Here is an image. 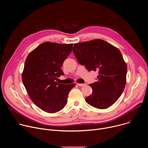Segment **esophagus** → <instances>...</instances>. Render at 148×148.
I'll return each mask as SVG.
<instances>
[{
	"mask_svg": "<svg viewBox=\"0 0 148 148\" xmlns=\"http://www.w3.org/2000/svg\"><path fill=\"white\" fill-rule=\"evenodd\" d=\"M78 86L79 87H83V86H85L86 84H80V83H78Z\"/></svg>",
	"mask_w": 148,
	"mask_h": 148,
	"instance_id": "obj_1",
	"label": "esophagus"
}]
</instances>
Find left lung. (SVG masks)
Returning <instances> with one entry per match:
<instances>
[{
    "label": "left lung",
    "mask_w": 148,
    "mask_h": 148,
    "mask_svg": "<svg viewBox=\"0 0 148 148\" xmlns=\"http://www.w3.org/2000/svg\"><path fill=\"white\" fill-rule=\"evenodd\" d=\"M73 51L79 64L89 71H98V81L86 102L98 109H106L120 97L125 88L127 66L119 50L100 39L75 43Z\"/></svg>",
    "instance_id": "left-lung-1"
}]
</instances>
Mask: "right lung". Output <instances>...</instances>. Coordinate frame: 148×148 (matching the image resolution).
Instances as JSON below:
<instances>
[{"instance_id":"1","label":"right lung","mask_w":148,"mask_h":148,"mask_svg":"<svg viewBox=\"0 0 148 148\" xmlns=\"http://www.w3.org/2000/svg\"><path fill=\"white\" fill-rule=\"evenodd\" d=\"M73 45L45 42L26 58L23 83L33 103L45 112L56 113L64 108L70 91L75 86L55 81L64 75L61 67L71 53Z\"/></svg>"}]
</instances>
